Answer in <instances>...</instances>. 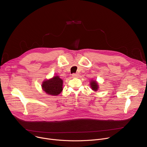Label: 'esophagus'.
I'll return each instance as SVG.
<instances>
[{
  "label": "esophagus",
  "mask_w": 147,
  "mask_h": 147,
  "mask_svg": "<svg viewBox=\"0 0 147 147\" xmlns=\"http://www.w3.org/2000/svg\"><path fill=\"white\" fill-rule=\"evenodd\" d=\"M72 76H73V77H77L78 74H76V73H73V74H72Z\"/></svg>",
  "instance_id": "esophagus-1"
}]
</instances>
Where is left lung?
Instances as JSON below:
<instances>
[{"instance_id": "left-lung-1", "label": "left lung", "mask_w": 147, "mask_h": 147, "mask_svg": "<svg viewBox=\"0 0 147 147\" xmlns=\"http://www.w3.org/2000/svg\"><path fill=\"white\" fill-rule=\"evenodd\" d=\"M90 86H91V87L92 90H94L95 91H97V90L98 88V86L97 82H96L94 80H91L90 82Z\"/></svg>"}]
</instances>
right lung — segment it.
<instances>
[{
  "mask_svg": "<svg viewBox=\"0 0 147 147\" xmlns=\"http://www.w3.org/2000/svg\"><path fill=\"white\" fill-rule=\"evenodd\" d=\"M63 80L56 76L52 78L47 80L43 82L42 87L43 90L47 94L57 96L63 90Z\"/></svg>",
  "mask_w": 147,
  "mask_h": 147,
  "instance_id": "1",
  "label": "right lung"
}]
</instances>
